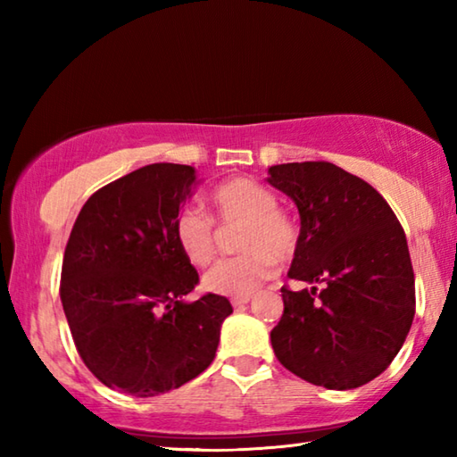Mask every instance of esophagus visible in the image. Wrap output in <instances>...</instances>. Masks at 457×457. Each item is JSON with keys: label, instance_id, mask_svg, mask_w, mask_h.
<instances>
[{"label": "esophagus", "instance_id": "obj_1", "mask_svg": "<svg viewBox=\"0 0 457 457\" xmlns=\"http://www.w3.org/2000/svg\"><path fill=\"white\" fill-rule=\"evenodd\" d=\"M252 300V296H242V298H231V306L234 308H242V306H245L247 303H250Z\"/></svg>", "mask_w": 457, "mask_h": 457}]
</instances>
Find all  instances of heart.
Instances as JSON below:
<instances>
[{
	"label": "heart",
	"mask_w": 457,
	"mask_h": 457,
	"mask_svg": "<svg viewBox=\"0 0 457 457\" xmlns=\"http://www.w3.org/2000/svg\"><path fill=\"white\" fill-rule=\"evenodd\" d=\"M210 201L220 221H244L237 258L223 260L204 276V288L220 296H250L288 262L298 247V226L278 207L272 191L244 177L223 181ZM175 242L193 266L205 268L218 253L213 221L195 210H181L173 223Z\"/></svg>",
	"instance_id": "obj_1"
}]
</instances>
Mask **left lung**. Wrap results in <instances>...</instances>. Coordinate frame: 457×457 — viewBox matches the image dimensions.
<instances>
[{
    "label": "left lung",
    "instance_id": "left-lung-1",
    "mask_svg": "<svg viewBox=\"0 0 457 457\" xmlns=\"http://www.w3.org/2000/svg\"><path fill=\"white\" fill-rule=\"evenodd\" d=\"M268 175L300 213L288 276L322 284L320 292L280 290L272 349L308 383L357 389L391 365L411 328L415 276L405 231L381 193L327 161L274 165Z\"/></svg>",
    "mask_w": 457,
    "mask_h": 457
}]
</instances>
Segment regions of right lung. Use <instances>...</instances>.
<instances>
[{
  "instance_id": "add662e5",
  "label": "right lung",
  "mask_w": 457,
  "mask_h": 457,
  "mask_svg": "<svg viewBox=\"0 0 457 457\" xmlns=\"http://www.w3.org/2000/svg\"><path fill=\"white\" fill-rule=\"evenodd\" d=\"M197 185L195 169L153 163L104 185L74 221L60 300L84 365L135 397L185 385L212 365L229 300L205 294L175 242L173 223Z\"/></svg>"
}]
</instances>
